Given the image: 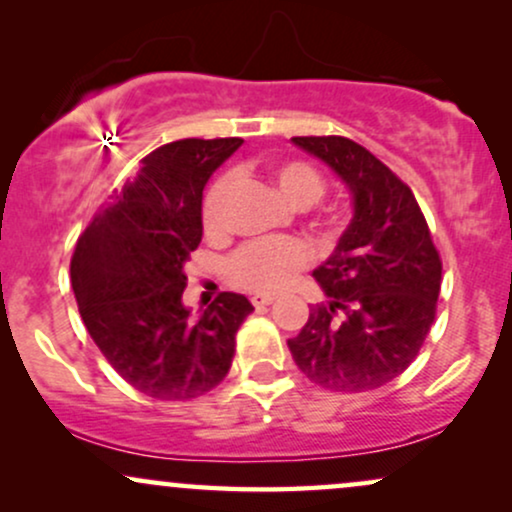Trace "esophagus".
Instances as JSON below:
<instances>
[{"label":"esophagus","instance_id":"esophagus-1","mask_svg":"<svg viewBox=\"0 0 512 512\" xmlns=\"http://www.w3.org/2000/svg\"><path fill=\"white\" fill-rule=\"evenodd\" d=\"M276 301L274 296H269V293H255V296H252V305H255V308H267V305H272Z\"/></svg>","mask_w":512,"mask_h":512}]
</instances>
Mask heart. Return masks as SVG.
I'll list each match as a JSON object with an SVG mask.
<instances>
[{
  "label": "heart",
  "mask_w": 512,
  "mask_h": 512,
  "mask_svg": "<svg viewBox=\"0 0 512 512\" xmlns=\"http://www.w3.org/2000/svg\"><path fill=\"white\" fill-rule=\"evenodd\" d=\"M276 192L293 209L313 207L325 192V180L310 163L289 161L272 170ZM231 180L219 178L209 187L202 204V223L207 233H219L223 226V204H226ZM313 260V252L298 238L255 240L240 248L228 264V276L240 289L257 293H274L286 289L298 272Z\"/></svg>",
  "instance_id": "1"
}]
</instances>
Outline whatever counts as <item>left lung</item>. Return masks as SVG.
Returning <instances> with one entry per match:
<instances>
[{
	"instance_id": "obj_1",
	"label": "left lung",
	"mask_w": 512,
	"mask_h": 512,
	"mask_svg": "<svg viewBox=\"0 0 512 512\" xmlns=\"http://www.w3.org/2000/svg\"><path fill=\"white\" fill-rule=\"evenodd\" d=\"M351 195L349 226L313 276L327 303L310 308L289 339L296 366L315 385L366 392L402 375L424 344L440 293L438 250L414 195L361 144L293 137Z\"/></svg>"
}]
</instances>
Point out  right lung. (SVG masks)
<instances>
[{
	"instance_id": "right-lung-1",
	"label": "right lung",
	"mask_w": 512,
	"mask_h": 512,
	"mask_svg": "<svg viewBox=\"0 0 512 512\" xmlns=\"http://www.w3.org/2000/svg\"><path fill=\"white\" fill-rule=\"evenodd\" d=\"M243 139H180L142 158L76 240L72 289L103 356L134 390L195 399L226 378L252 303L221 293L192 315L185 262L202 240V197Z\"/></svg>"
}]
</instances>
